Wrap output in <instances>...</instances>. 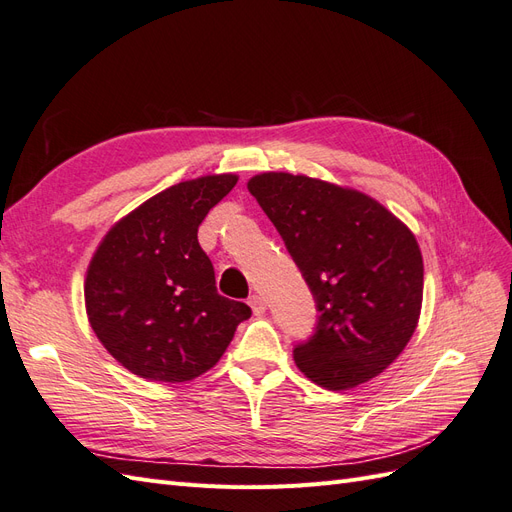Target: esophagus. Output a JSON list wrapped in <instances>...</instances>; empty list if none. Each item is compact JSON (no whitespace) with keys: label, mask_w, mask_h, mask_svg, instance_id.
Returning a JSON list of instances; mask_svg holds the SVG:
<instances>
[{"label":"esophagus","mask_w":512,"mask_h":512,"mask_svg":"<svg viewBox=\"0 0 512 512\" xmlns=\"http://www.w3.org/2000/svg\"><path fill=\"white\" fill-rule=\"evenodd\" d=\"M247 303H250V307H252V312H254V316H262V314H265V309H267V303H265V299H262V297H260V294H252V297H250V301H247Z\"/></svg>","instance_id":"1"}]
</instances>
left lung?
I'll list each match as a JSON object with an SVG mask.
<instances>
[{
  "instance_id": "obj_1",
  "label": "left lung",
  "mask_w": 512,
  "mask_h": 512,
  "mask_svg": "<svg viewBox=\"0 0 512 512\" xmlns=\"http://www.w3.org/2000/svg\"><path fill=\"white\" fill-rule=\"evenodd\" d=\"M247 190L320 312L314 335L294 346V363L329 391L382 374L421 316L423 256L412 230L371 196L305 175L262 173Z\"/></svg>"
}]
</instances>
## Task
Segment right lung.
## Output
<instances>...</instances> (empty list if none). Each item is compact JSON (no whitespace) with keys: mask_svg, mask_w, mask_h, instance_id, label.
<instances>
[{"mask_svg":"<svg viewBox=\"0 0 512 512\" xmlns=\"http://www.w3.org/2000/svg\"><path fill=\"white\" fill-rule=\"evenodd\" d=\"M237 175L170 185L121 218L98 245L85 277V307L102 346L138 378L185 382L222 359L245 303L215 288L198 226L235 188Z\"/></svg>","mask_w":512,"mask_h":512,"instance_id":"obj_1","label":"right lung"}]
</instances>
